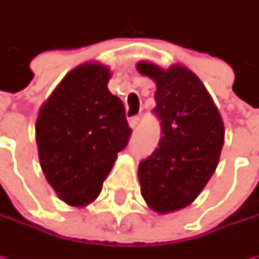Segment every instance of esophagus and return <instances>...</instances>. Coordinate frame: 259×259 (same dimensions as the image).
I'll return each mask as SVG.
<instances>
[{"instance_id":"obj_1","label":"esophagus","mask_w":259,"mask_h":259,"mask_svg":"<svg viewBox=\"0 0 259 259\" xmlns=\"http://www.w3.org/2000/svg\"><path fill=\"white\" fill-rule=\"evenodd\" d=\"M138 122H140V118H138V116H133V118H130V121H128V124H130V126H131L133 130L137 128Z\"/></svg>"}]
</instances>
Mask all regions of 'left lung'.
<instances>
[{"instance_id": "8db88e82", "label": "left lung", "mask_w": 259, "mask_h": 259, "mask_svg": "<svg viewBox=\"0 0 259 259\" xmlns=\"http://www.w3.org/2000/svg\"><path fill=\"white\" fill-rule=\"evenodd\" d=\"M137 70L155 82L154 114L161 125L158 148L138 167L141 194L154 212L168 213L192 203L214 173L224 121L202 80L187 67L138 62Z\"/></svg>"}]
</instances>
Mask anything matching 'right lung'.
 I'll use <instances>...</instances> for the list:
<instances>
[{"label":"right lung","instance_id":"add662e5","mask_svg":"<svg viewBox=\"0 0 259 259\" xmlns=\"http://www.w3.org/2000/svg\"><path fill=\"white\" fill-rule=\"evenodd\" d=\"M109 67L70 70L41 105L35 122L40 165L60 200L86 206L99 196L131 128L122 101L109 92Z\"/></svg>","mask_w":259,"mask_h":259}]
</instances>
